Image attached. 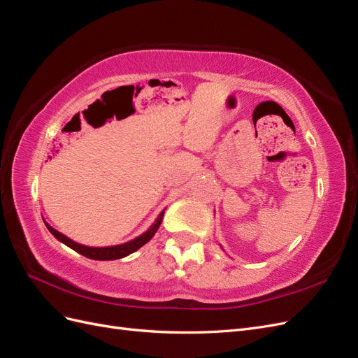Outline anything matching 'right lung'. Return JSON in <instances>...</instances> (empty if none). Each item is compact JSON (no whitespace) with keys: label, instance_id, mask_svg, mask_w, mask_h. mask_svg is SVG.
Listing matches in <instances>:
<instances>
[{"label":"right lung","instance_id":"add662e5","mask_svg":"<svg viewBox=\"0 0 358 358\" xmlns=\"http://www.w3.org/2000/svg\"><path fill=\"white\" fill-rule=\"evenodd\" d=\"M162 216H164V212L159 213L155 224L150 227V229L146 233H143L142 236H138V237H136V239L129 241L127 243H122V245L106 246V248H91V246H85V245H80V243H76L71 239H69L67 236H64L62 233L57 231L55 229H52V227L48 222H45V224L48 227V230L53 236H55L59 242H62L64 245H67L69 248L74 249L76 252L82 254L86 258H91V259H117V258H124V257H127L129 254H133L134 251H137L138 248H142L145 243H148L150 239H152L154 234L159 229L161 221H162Z\"/></svg>","mask_w":358,"mask_h":358}]
</instances>
